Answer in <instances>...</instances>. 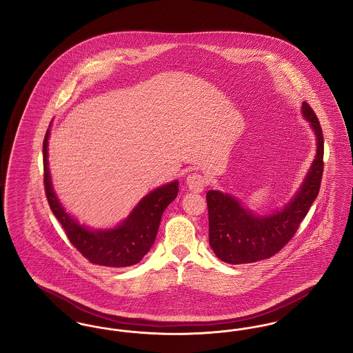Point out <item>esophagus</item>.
I'll list each match as a JSON object with an SVG mask.
<instances>
[{"instance_id": "34e87169", "label": "esophagus", "mask_w": 353, "mask_h": 353, "mask_svg": "<svg viewBox=\"0 0 353 353\" xmlns=\"http://www.w3.org/2000/svg\"><path fill=\"white\" fill-rule=\"evenodd\" d=\"M206 183V179L200 173H190L186 176V185L193 192H202Z\"/></svg>"}]
</instances>
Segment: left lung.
Wrapping results in <instances>:
<instances>
[{
	"instance_id": "left-lung-1",
	"label": "left lung",
	"mask_w": 353,
	"mask_h": 353,
	"mask_svg": "<svg viewBox=\"0 0 353 353\" xmlns=\"http://www.w3.org/2000/svg\"><path fill=\"white\" fill-rule=\"evenodd\" d=\"M302 115L316 137V154L302 185L281 210L261 216L246 209L229 193L219 190L206 193L209 243L225 263H252L276 254L296 233L316 200L324 167L323 132L315 112L305 101H303Z\"/></svg>"
}]
</instances>
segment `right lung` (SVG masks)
I'll return each instance as SVG.
<instances>
[{
  "label": "right lung",
  "instance_id": "1",
  "mask_svg": "<svg viewBox=\"0 0 353 353\" xmlns=\"http://www.w3.org/2000/svg\"><path fill=\"white\" fill-rule=\"evenodd\" d=\"M49 136L50 125L43 140L45 190L51 212L61 222L70 242L95 265L127 268L139 263L154 243L164 210L177 197L179 181L174 180L153 189L139 201L128 217L115 228L90 229L66 212L52 188L48 160Z\"/></svg>",
  "mask_w": 353,
  "mask_h": 353
}]
</instances>
